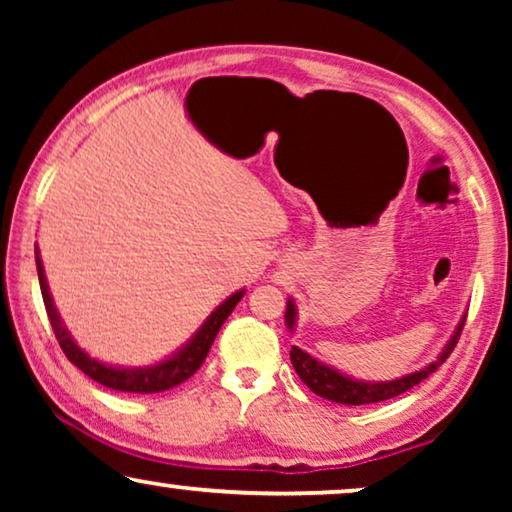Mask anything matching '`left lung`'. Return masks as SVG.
<instances>
[{
    "label": "left lung",
    "mask_w": 512,
    "mask_h": 512,
    "mask_svg": "<svg viewBox=\"0 0 512 512\" xmlns=\"http://www.w3.org/2000/svg\"><path fill=\"white\" fill-rule=\"evenodd\" d=\"M464 321L466 319L459 321L457 331H454L450 342H447L445 349L440 352L436 361L429 363V366L422 370H417V373L398 377V380L359 382V380H354V377L338 373V370L326 366V363L312 359V356L303 352L300 347H291V363H293V368H296L300 380L310 387V391H314V394L321 398H328V401H333V403L368 405V403L389 401V398H394L398 394H403V391L417 387V384L426 380L431 373H436V370L440 368V363H443L447 356L452 354V349L457 347V340L461 335V328H464ZM293 324H296V305H293V300H289V303H286V326L293 331Z\"/></svg>",
    "instance_id": "obj_1"
}]
</instances>
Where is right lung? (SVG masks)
<instances>
[{
  "mask_svg": "<svg viewBox=\"0 0 512 512\" xmlns=\"http://www.w3.org/2000/svg\"><path fill=\"white\" fill-rule=\"evenodd\" d=\"M37 272H39V286H41V296H44L46 314L48 319H51L53 333L55 338H58L67 359L72 361L76 368L83 370L90 380L100 382L109 389L128 391V394H158V391H167L177 387L181 382H186L188 377L202 366V361L207 359L209 347H212V342L216 338V333H219V328L223 326V321L228 319V314L235 310V305L240 303V298L244 296V291H237L226 300V303L216 307V310L209 314L205 324L200 326V331L186 342V347H181L177 354L170 356V359H165L163 363H156V366H149V368H116V366H107V363L90 359V356L72 340V335L67 333V328L62 324L60 314L53 305L51 291H48L44 265H41L39 254H37Z\"/></svg>",
  "mask_w": 512,
  "mask_h": 512,
  "instance_id": "obj_1",
  "label": "right lung"
}]
</instances>
